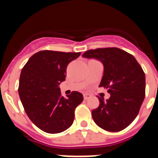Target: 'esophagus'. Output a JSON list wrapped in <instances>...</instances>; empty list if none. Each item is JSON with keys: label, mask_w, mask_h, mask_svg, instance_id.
<instances>
[{"label": "esophagus", "mask_w": 158, "mask_h": 158, "mask_svg": "<svg viewBox=\"0 0 158 158\" xmlns=\"http://www.w3.org/2000/svg\"><path fill=\"white\" fill-rule=\"evenodd\" d=\"M91 96V95L89 94V93H85V94H84V99H85V100H89Z\"/></svg>", "instance_id": "obj_1"}]
</instances>
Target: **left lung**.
<instances>
[{
  "label": "left lung",
  "mask_w": 158,
  "mask_h": 158,
  "mask_svg": "<svg viewBox=\"0 0 158 158\" xmlns=\"http://www.w3.org/2000/svg\"><path fill=\"white\" fill-rule=\"evenodd\" d=\"M84 58H94L104 65L100 87L107 89L109 99L100 98L93 110L94 122L100 128L118 132L127 127L136 118L146 93V76L135 57L116 47L89 50Z\"/></svg>",
  "instance_id": "obj_1"
}]
</instances>
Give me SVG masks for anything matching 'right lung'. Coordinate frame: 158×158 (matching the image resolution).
Instances as JSON below:
<instances>
[{
    "label": "right lung",
    "mask_w": 158,
    "mask_h": 158,
    "mask_svg": "<svg viewBox=\"0 0 158 158\" xmlns=\"http://www.w3.org/2000/svg\"><path fill=\"white\" fill-rule=\"evenodd\" d=\"M80 54L42 51L33 54L22 69L19 98L31 121L44 132L60 133L73 123L75 108L83 101V95L73 91L65 98L59 85L65 80L68 64Z\"/></svg>",
    "instance_id": "obj_1"
}]
</instances>
